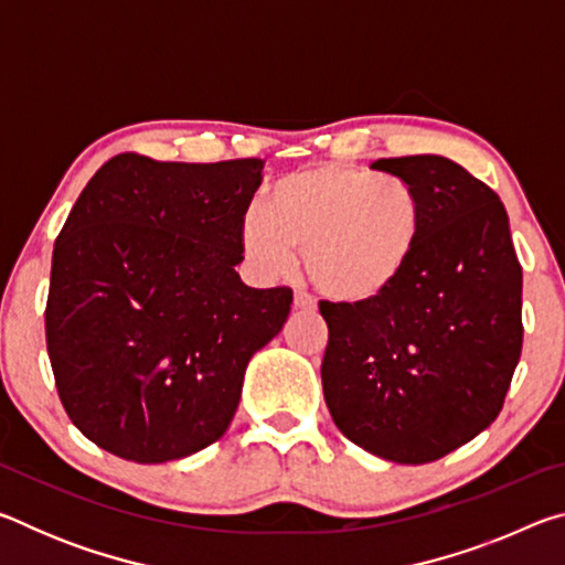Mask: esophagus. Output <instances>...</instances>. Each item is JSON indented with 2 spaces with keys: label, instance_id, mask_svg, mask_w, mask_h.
<instances>
[{
  "label": "esophagus",
  "instance_id": "esophagus-1",
  "mask_svg": "<svg viewBox=\"0 0 565 565\" xmlns=\"http://www.w3.org/2000/svg\"><path fill=\"white\" fill-rule=\"evenodd\" d=\"M294 306H296V309H301V311H311V309H317V301H313L306 291H296L294 294Z\"/></svg>",
  "mask_w": 565,
  "mask_h": 565
}]
</instances>
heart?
I'll return each mask as SVG.
<instances>
[{
	"instance_id": "b5f03b06",
	"label": "heart",
	"mask_w": 565,
	"mask_h": 565,
	"mask_svg": "<svg viewBox=\"0 0 565 565\" xmlns=\"http://www.w3.org/2000/svg\"><path fill=\"white\" fill-rule=\"evenodd\" d=\"M424 232L416 186L396 174L319 164L286 174L264 209L238 226L242 252L264 276H291L303 248L306 274L331 299L366 303L396 286Z\"/></svg>"
}]
</instances>
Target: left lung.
<instances>
[{
    "label": "left lung",
    "mask_w": 565,
    "mask_h": 565,
    "mask_svg": "<svg viewBox=\"0 0 565 565\" xmlns=\"http://www.w3.org/2000/svg\"><path fill=\"white\" fill-rule=\"evenodd\" d=\"M424 204L414 262L366 303L321 301L323 398L339 431L394 463H431L489 428L521 359L523 271L499 194L436 154L379 159Z\"/></svg>",
    "instance_id": "8db88e82"
}]
</instances>
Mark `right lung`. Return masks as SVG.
Returning <instances> with one entry per match:
<instances>
[{
    "instance_id": "1",
    "label": "right lung",
    "mask_w": 565,
    "mask_h": 565,
    "mask_svg": "<svg viewBox=\"0 0 565 565\" xmlns=\"http://www.w3.org/2000/svg\"><path fill=\"white\" fill-rule=\"evenodd\" d=\"M262 159H109L54 242L46 351L72 424L104 451L167 463L226 434L289 286L252 289L238 226Z\"/></svg>"
}]
</instances>
